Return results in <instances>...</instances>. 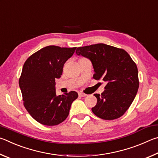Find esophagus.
<instances>
[{
	"instance_id": "obj_1",
	"label": "esophagus",
	"mask_w": 158,
	"mask_h": 158,
	"mask_svg": "<svg viewBox=\"0 0 158 158\" xmlns=\"http://www.w3.org/2000/svg\"><path fill=\"white\" fill-rule=\"evenodd\" d=\"M79 95L80 96V97H86L87 96L86 94H85V93H79Z\"/></svg>"
}]
</instances>
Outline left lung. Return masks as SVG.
I'll list each match as a JSON object with an SVG mask.
<instances>
[{
	"label": "left lung",
	"instance_id": "1",
	"mask_svg": "<svg viewBox=\"0 0 158 158\" xmlns=\"http://www.w3.org/2000/svg\"><path fill=\"white\" fill-rule=\"evenodd\" d=\"M77 56L89 59L94 68L93 78L106 82L105 91L95 93L93 114L104 120L123 116L130 107L139 89L138 69L125 50L100 43L78 47Z\"/></svg>",
	"mask_w": 158,
	"mask_h": 158
}]
</instances>
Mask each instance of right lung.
I'll list each match as a JSON object with an SVG mask.
<instances>
[{
	"mask_svg": "<svg viewBox=\"0 0 158 158\" xmlns=\"http://www.w3.org/2000/svg\"><path fill=\"white\" fill-rule=\"evenodd\" d=\"M75 49L47 46L33 53L23 64L19 81L23 105L40 123L52 126L65 121L72 103L78 98L75 91L57 95L55 87L56 79L62 75L64 64Z\"/></svg>",
	"mask_w": 158,
	"mask_h": 158,
	"instance_id": "1",
	"label": "right lung"
}]
</instances>
